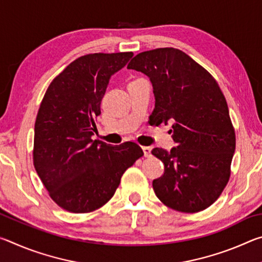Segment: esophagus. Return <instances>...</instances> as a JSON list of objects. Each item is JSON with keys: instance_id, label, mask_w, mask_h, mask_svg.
<instances>
[{"instance_id": "1", "label": "esophagus", "mask_w": 262, "mask_h": 262, "mask_svg": "<svg viewBox=\"0 0 262 262\" xmlns=\"http://www.w3.org/2000/svg\"><path fill=\"white\" fill-rule=\"evenodd\" d=\"M142 149H143V152H144L145 157L151 156V147H142Z\"/></svg>"}]
</instances>
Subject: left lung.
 <instances>
[{
    "instance_id": "1",
    "label": "left lung",
    "mask_w": 262,
    "mask_h": 262,
    "mask_svg": "<svg viewBox=\"0 0 262 262\" xmlns=\"http://www.w3.org/2000/svg\"><path fill=\"white\" fill-rule=\"evenodd\" d=\"M150 78L154 125L172 123L177 147L152 149L164 174L152 181L171 209L198 212L214 203L230 178L236 135L223 92L215 78L183 51L165 47L137 54L127 66Z\"/></svg>"
}]
</instances>
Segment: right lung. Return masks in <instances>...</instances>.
<instances>
[{
    "label": "right lung",
    "mask_w": 262,
    "mask_h": 262,
    "mask_svg": "<svg viewBox=\"0 0 262 262\" xmlns=\"http://www.w3.org/2000/svg\"><path fill=\"white\" fill-rule=\"evenodd\" d=\"M132 52L78 57L53 79L34 123L33 164L62 209L83 214L111 200L128 167L143 156L140 145L92 140L95 119L113 74Z\"/></svg>",
    "instance_id": "add662e5"
}]
</instances>
